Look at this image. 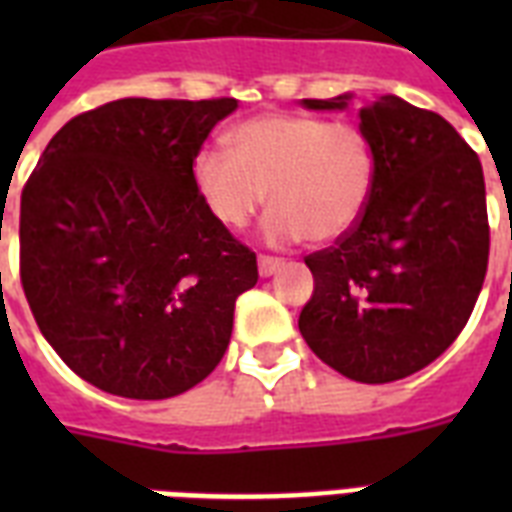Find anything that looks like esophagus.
Instances as JSON below:
<instances>
[{
	"instance_id": "1",
	"label": "esophagus",
	"mask_w": 512,
	"mask_h": 512,
	"mask_svg": "<svg viewBox=\"0 0 512 512\" xmlns=\"http://www.w3.org/2000/svg\"><path fill=\"white\" fill-rule=\"evenodd\" d=\"M257 265H260V276H273L276 271H281L284 268V257H271V255H260V260H257Z\"/></svg>"
}]
</instances>
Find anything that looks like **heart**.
<instances>
[{
  "instance_id": "b5f03b06",
  "label": "heart",
  "mask_w": 512,
  "mask_h": 512,
  "mask_svg": "<svg viewBox=\"0 0 512 512\" xmlns=\"http://www.w3.org/2000/svg\"><path fill=\"white\" fill-rule=\"evenodd\" d=\"M228 143L199 148L191 162L196 193L223 228H247L268 199L273 239L329 244L372 201L377 156L361 124L260 114L236 124Z\"/></svg>"
}]
</instances>
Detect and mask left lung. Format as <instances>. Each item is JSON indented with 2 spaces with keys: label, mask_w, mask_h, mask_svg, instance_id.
<instances>
[{
  "label": "left lung",
  "mask_w": 512,
  "mask_h": 512,
  "mask_svg": "<svg viewBox=\"0 0 512 512\" xmlns=\"http://www.w3.org/2000/svg\"><path fill=\"white\" fill-rule=\"evenodd\" d=\"M350 95L303 100L342 111ZM377 156L361 223L305 257L313 295L300 335L356 382H393L436 361L468 324L489 265L484 170L444 116L382 95L358 111Z\"/></svg>",
  "instance_id": "8db88e82"
}]
</instances>
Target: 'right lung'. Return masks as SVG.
Returning <instances> with one entry per match:
<instances>
[{
    "instance_id": "obj_1",
    "label": "right lung",
    "mask_w": 512,
    "mask_h": 512,
    "mask_svg": "<svg viewBox=\"0 0 512 512\" xmlns=\"http://www.w3.org/2000/svg\"><path fill=\"white\" fill-rule=\"evenodd\" d=\"M236 98H122L74 116L20 196V281L44 340L95 388L159 401L223 358L257 257L191 162Z\"/></svg>"
}]
</instances>
